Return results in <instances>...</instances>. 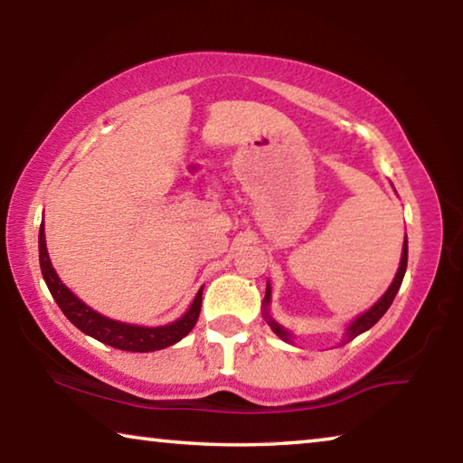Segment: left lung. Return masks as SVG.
Returning <instances> with one entry per match:
<instances>
[{"mask_svg": "<svg viewBox=\"0 0 463 463\" xmlns=\"http://www.w3.org/2000/svg\"><path fill=\"white\" fill-rule=\"evenodd\" d=\"M406 261H409V241L404 239L402 257H401V268H398V271H396L394 281H392L390 288L386 289V294H383V296L380 298V300L375 302L370 310H365L362 317H357V318L354 320V323H351V325L347 326V331H345L343 343H347V341H351V339H355L357 335L365 333L367 328H372L383 315H386V310L390 308V304L394 302V296L398 294V289H401V284H402L404 273H406ZM269 300H271V288H269V281H268V289H265V298H263V312H265V318H268V325L271 326V331L279 336V339L292 343V335H289L284 326L278 325L276 320H273V318L269 317V312H268Z\"/></svg>", "mask_w": 463, "mask_h": 463, "instance_id": "8db88e82", "label": "left lung"}]
</instances>
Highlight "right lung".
I'll list each match as a JSON object with an SVG mask.
<instances>
[{
    "mask_svg": "<svg viewBox=\"0 0 463 463\" xmlns=\"http://www.w3.org/2000/svg\"><path fill=\"white\" fill-rule=\"evenodd\" d=\"M38 250H41V269L43 278L49 286L54 302L59 304L71 323L80 328L81 333L93 336L101 343L109 345L114 349L122 351H135V354H148V351H159L165 349L169 345H175L182 341L184 336L192 331L194 325L198 323L200 308H202V289L195 294L190 310L185 315L175 320V323L165 325V326H138V325H127L118 323V320H112L104 315H99L88 304L81 302L71 289H69L62 281L59 279L57 271H54L52 263L49 260V250H46V241H44V224H41V232H38Z\"/></svg>",
    "mask_w": 463,
    "mask_h": 463,
    "instance_id": "add662e5",
    "label": "right lung"
}]
</instances>
